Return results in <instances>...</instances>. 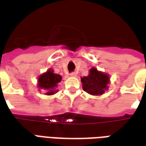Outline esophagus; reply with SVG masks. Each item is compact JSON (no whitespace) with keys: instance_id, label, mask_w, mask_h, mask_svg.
<instances>
[{"instance_id":"34e87169","label":"esophagus","mask_w":146,"mask_h":146,"mask_svg":"<svg viewBox=\"0 0 146 146\" xmlns=\"http://www.w3.org/2000/svg\"><path fill=\"white\" fill-rule=\"evenodd\" d=\"M70 76H73V77H74V76H76V73H75V72H73V73H70Z\"/></svg>"}]
</instances>
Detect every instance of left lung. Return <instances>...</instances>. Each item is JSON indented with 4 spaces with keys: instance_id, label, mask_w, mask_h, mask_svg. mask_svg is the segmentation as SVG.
I'll return each instance as SVG.
<instances>
[{
    "instance_id": "8db88e82",
    "label": "left lung",
    "mask_w": 146,
    "mask_h": 146,
    "mask_svg": "<svg viewBox=\"0 0 146 146\" xmlns=\"http://www.w3.org/2000/svg\"><path fill=\"white\" fill-rule=\"evenodd\" d=\"M84 91L92 95H101L108 89L110 76L93 67L89 70L88 76L81 78Z\"/></svg>"
}]
</instances>
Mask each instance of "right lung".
Here are the masks:
<instances>
[{
    "label": "right lung",
    "instance_id": "add662e5",
    "mask_svg": "<svg viewBox=\"0 0 146 146\" xmlns=\"http://www.w3.org/2000/svg\"><path fill=\"white\" fill-rule=\"evenodd\" d=\"M62 79V76L54 73L53 70L49 69L46 73H43L38 77V88L44 89L47 92L45 93L47 95H54L58 92V90L55 89Z\"/></svg>",
    "mask_w": 146,
    "mask_h": 146
}]
</instances>
